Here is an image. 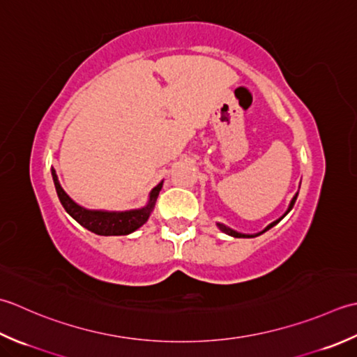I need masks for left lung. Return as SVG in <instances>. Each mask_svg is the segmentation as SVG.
<instances>
[{"mask_svg": "<svg viewBox=\"0 0 357 357\" xmlns=\"http://www.w3.org/2000/svg\"><path fill=\"white\" fill-rule=\"evenodd\" d=\"M297 194L299 192H296V195L293 199H291V202H289V206H288V209L285 211V214H283L280 219H278V220H274L273 223H270L268 225V227L264 229V231H260V232H256V234H243V232H237V231H234V229H231L229 227H227V225H223V223H217V227H219V229L222 231V232H225V234H228V236H231V237H238V238H251V237H257V236H260V234H264V232H266L268 229H271L274 225H278L283 217H285L291 209H293V206H294V202H296V199H297Z\"/></svg>", "mask_w": 357, "mask_h": 357, "instance_id": "obj_1", "label": "left lung"}]
</instances>
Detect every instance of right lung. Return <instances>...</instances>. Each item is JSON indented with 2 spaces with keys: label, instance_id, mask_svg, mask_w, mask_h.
<instances>
[{
  "label": "right lung",
  "instance_id": "right-lung-1",
  "mask_svg": "<svg viewBox=\"0 0 357 357\" xmlns=\"http://www.w3.org/2000/svg\"><path fill=\"white\" fill-rule=\"evenodd\" d=\"M52 178L55 183V189L60 199L61 205L68 211V214L75 219L82 227L96 232L98 236H128L130 232L137 231L144 223L148 222L152 209L155 206V202L160 191L163 188V180L152 188L149 192L148 203L142 208L128 209V211H106V209H87L78 205L75 200L69 197V194L64 191L55 169L52 168Z\"/></svg>",
  "mask_w": 357,
  "mask_h": 357
}]
</instances>
